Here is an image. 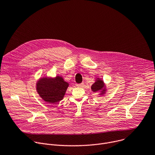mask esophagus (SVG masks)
I'll use <instances>...</instances> for the list:
<instances>
[{
    "label": "esophagus",
    "instance_id": "obj_1",
    "mask_svg": "<svg viewBox=\"0 0 155 155\" xmlns=\"http://www.w3.org/2000/svg\"><path fill=\"white\" fill-rule=\"evenodd\" d=\"M84 85V84L83 83H81V84H76V86L78 87H81Z\"/></svg>",
    "mask_w": 155,
    "mask_h": 155
}]
</instances>
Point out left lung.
Masks as SVG:
<instances>
[{"mask_svg": "<svg viewBox=\"0 0 155 155\" xmlns=\"http://www.w3.org/2000/svg\"><path fill=\"white\" fill-rule=\"evenodd\" d=\"M91 89L93 92H98V95H103L106 94L107 91V87L106 84L102 80L101 78H97L95 82L91 86Z\"/></svg>", "mask_w": 155, "mask_h": 155, "instance_id": "left-lung-1", "label": "left lung"}]
</instances>
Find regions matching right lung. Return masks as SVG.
Returning a JSON list of instances; mask_svg holds the SVG:
<instances>
[{
    "label": "right lung",
    "mask_w": 155,
    "mask_h": 155,
    "mask_svg": "<svg viewBox=\"0 0 155 155\" xmlns=\"http://www.w3.org/2000/svg\"><path fill=\"white\" fill-rule=\"evenodd\" d=\"M68 86L69 84L61 76H46L37 81L36 90L43 100L49 104H55L64 99Z\"/></svg>",
    "instance_id": "add662e5"
}]
</instances>
